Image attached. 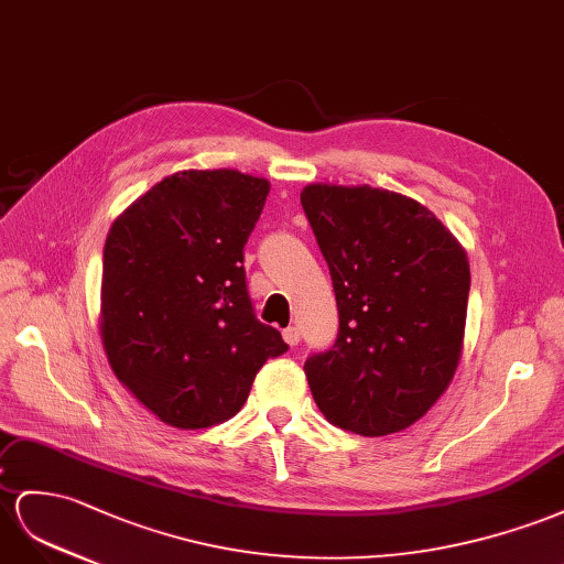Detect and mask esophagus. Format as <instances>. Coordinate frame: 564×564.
I'll return each mask as SVG.
<instances>
[{
  "instance_id": "1",
  "label": "esophagus",
  "mask_w": 564,
  "mask_h": 564,
  "mask_svg": "<svg viewBox=\"0 0 564 564\" xmlns=\"http://www.w3.org/2000/svg\"><path fill=\"white\" fill-rule=\"evenodd\" d=\"M283 340L291 345V348H295V345L300 343V330L295 328V326H288L285 330H283Z\"/></svg>"
}]
</instances>
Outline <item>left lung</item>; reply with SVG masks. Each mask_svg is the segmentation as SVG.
Listing matches in <instances>:
<instances>
[{
  "instance_id": "obj_1",
  "label": "left lung",
  "mask_w": 564,
  "mask_h": 564,
  "mask_svg": "<svg viewBox=\"0 0 564 564\" xmlns=\"http://www.w3.org/2000/svg\"><path fill=\"white\" fill-rule=\"evenodd\" d=\"M300 202L338 305L334 348L305 362L316 408L359 436L408 429L455 377L467 254L420 202L381 187L316 183Z\"/></svg>"
}]
</instances>
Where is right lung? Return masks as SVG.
<instances>
[{
  "label": "right lung",
  "mask_w": 564,
  "mask_h": 564,
  "mask_svg": "<svg viewBox=\"0 0 564 564\" xmlns=\"http://www.w3.org/2000/svg\"><path fill=\"white\" fill-rule=\"evenodd\" d=\"M269 181L178 171L128 207L105 242L102 343L117 379L164 424L207 429L248 400L288 350L257 319L242 248Z\"/></svg>",
  "instance_id": "right-lung-1"
}]
</instances>
